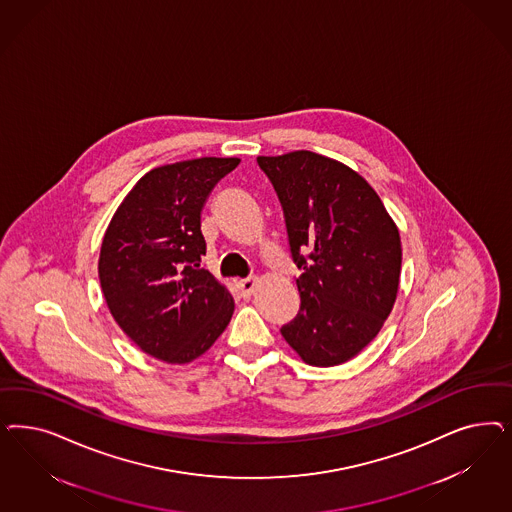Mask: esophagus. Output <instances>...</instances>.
Wrapping results in <instances>:
<instances>
[{"instance_id":"34e87169","label":"esophagus","mask_w":512,"mask_h":512,"mask_svg":"<svg viewBox=\"0 0 512 512\" xmlns=\"http://www.w3.org/2000/svg\"><path fill=\"white\" fill-rule=\"evenodd\" d=\"M237 288H239V294L243 297L252 296V292H254V288H256V279H252V277H248V279H243V281L237 282Z\"/></svg>"}]
</instances>
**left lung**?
<instances>
[{
  "label": "left lung",
  "mask_w": 512,
  "mask_h": 512,
  "mask_svg": "<svg viewBox=\"0 0 512 512\" xmlns=\"http://www.w3.org/2000/svg\"><path fill=\"white\" fill-rule=\"evenodd\" d=\"M284 213L301 305L281 328L314 367L354 358L396 303L401 241L369 182L311 150L258 156Z\"/></svg>",
  "instance_id": "left-lung-1"
}]
</instances>
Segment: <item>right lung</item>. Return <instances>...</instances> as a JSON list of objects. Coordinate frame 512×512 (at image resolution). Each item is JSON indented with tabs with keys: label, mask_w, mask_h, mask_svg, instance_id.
Wrapping results in <instances>:
<instances>
[{
	"label": "right lung",
	"mask_w": 512,
	"mask_h": 512,
	"mask_svg": "<svg viewBox=\"0 0 512 512\" xmlns=\"http://www.w3.org/2000/svg\"><path fill=\"white\" fill-rule=\"evenodd\" d=\"M239 158H198L149 171L120 203L99 252V282L116 324L137 347L188 363L213 347L233 297L201 267V211Z\"/></svg>",
	"instance_id": "add662e5"
}]
</instances>
